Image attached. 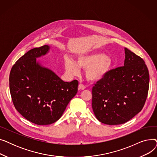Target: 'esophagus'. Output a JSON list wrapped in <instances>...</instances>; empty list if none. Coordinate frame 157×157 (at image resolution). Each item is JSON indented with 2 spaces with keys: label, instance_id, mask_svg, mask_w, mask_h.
Returning <instances> with one entry per match:
<instances>
[{
  "label": "esophagus",
  "instance_id": "34e87169",
  "mask_svg": "<svg viewBox=\"0 0 157 157\" xmlns=\"http://www.w3.org/2000/svg\"><path fill=\"white\" fill-rule=\"evenodd\" d=\"M85 88H86V86H85L84 85H83V84H79V85H78V89H79V90H83L85 89Z\"/></svg>",
  "mask_w": 157,
  "mask_h": 157
}]
</instances>
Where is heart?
I'll use <instances>...</instances> for the list:
<instances>
[{"instance_id": "b5f03b06", "label": "heart", "mask_w": 157, "mask_h": 157, "mask_svg": "<svg viewBox=\"0 0 157 157\" xmlns=\"http://www.w3.org/2000/svg\"><path fill=\"white\" fill-rule=\"evenodd\" d=\"M113 67V62L108 55L102 52H95L80 55L76 62L71 59L65 61V69L69 76H76L80 73L79 68L86 69V79L92 82L104 79Z\"/></svg>"}]
</instances>
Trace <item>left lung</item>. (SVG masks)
Instances as JSON below:
<instances>
[{"mask_svg": "<svg viewBox=\"0 0 157 157\" xmlns=\"http://www.w3.org/2000/svg\"><path fill=\"white\" fill-rule=\"evenodd\" d=\"M124 66L111 70L92 89V109L97 120L109 125L124 123L141 111L149 89L144 61L125 48Z\"/></svg>", "mask_w": 157, "mask_h": 157, "instance_id": "1", "label": "left lung"}]
</instances>
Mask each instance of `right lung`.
Masks as SVG:
<instances>
[{"label":"right lung","instance_id":"obj_1","mask_svg":"<svg viewBox=\"0 0 157 157\" xmlns=\"http://www.w3.org/2000/svg\"><path fill=\"white\" fill-rule=\"evenodd\" d=\"M44 45L30 49L15 63L10 88L15 108L27 120L39 125L55 123L78 92V81L65 82L37 59L48 54Z\"/></svg>","mask_w":157,"mask_h":157}]
</instances>
